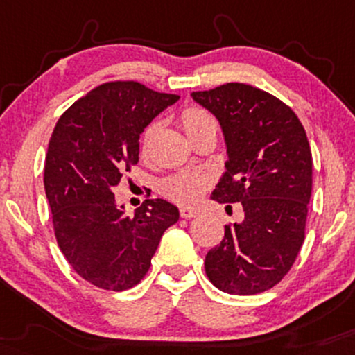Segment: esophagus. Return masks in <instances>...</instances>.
<instances>
[{
  "instance_id": "1",
  "label": "esophagus",
  "mask_w": 355,
  "mask_h": 355,
  "mask_svg": "<svg viewBox=\"0 0 355 355\" xmlns=\"http://www.w3.org/2000/svg\"><path fill=\"white\" fill-rule=\"evenodd\" d=\"M180 216L182 218H195V216H198V210H195V208L183 207V208H180Z\"/></svg>"
}]
</instances>
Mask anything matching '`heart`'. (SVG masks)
I'll use <instances>...</instances> for the list:
<instances>
[{"label": "heart", "instance_id": "1", "mask_svg": "<svg viewBox=\"0 0 355 355\" xmlns=\"http://www.w3.org/2000/svg\"><path fill=\"white\" fill-rule=\"evenodd\" d=\"M180 123L189 135V139H193L195 135L202 134L205 130H218V122L213 117L211 112L200 105H189L182 110ZM155 130V123H152L144 134V144L150 139L152 132ZM208 185V177L203 173L193 172H182L166 177L162 182L160 190L166 198L173 200L178 203H193L202 196V193Z\"/></svg>", "mask_w": 355, "mask_h": 355}]
</instances>
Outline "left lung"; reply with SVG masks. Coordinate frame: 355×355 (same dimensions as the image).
Listing matches in <instances>:
<instances>
[{"label": "left lung", "mask_w": 355, "mask_h": 355, "mask_svg": "<svg viewBox=\"0 0 355 355\" xmlns=\"http://www.w3.org/2000/svg\"><path fill=\"white\" fill-rule=\"evenodd\" d=\"M191 97L218 119L228 148L211 198L241 203L245 213L240 223L225 226L205 271L223 293L268 291L288 275L304 243L313 191L306 130L289 105L250 84L226 83Z\"/></svg>", "instance_id": "8db88e82"}]
</instances>
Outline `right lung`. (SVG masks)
Instances as JSON below:
<instances>
[{"label":"right lung","instance_id":"add662e5","mask_svg":"<svg viewBox=\"0 0 355 355\" xmlns=\"http://www.w3.org/2000/svg\"><path fill=\"white\" fill-rule=\"evenodd\" d=\"M178 99L135 80H110L55 123L44 164L54 236L72 270L96 288L125 291L139 284L162 234L178 221V208L162 198L125 215L112 191L139 164L145 127Z\"/></svg>","mask_w":355,"mask_h":355}]
</instances>
